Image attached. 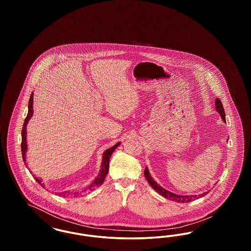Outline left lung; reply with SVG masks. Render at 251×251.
Here are the masks:
<instances>
[{
  "mask_svg": "<svg viewBox=\"0 0 251 251\" xmlns=\"http://www.w3.org/2000/svg\"><path fill=\"white\" fill-rule=\"evenodd\" d=\"M215 108H216V111L220 114L221 119L224 120V121H226V120H225V118H226V116H225V110H224L223 104H222V102H221V100H220L219 99H216V100H215ZM144 174H145V177H146V179L148 180V182L151 184V186L156 192H158V193H159L161 196H163L164 198L169 199V200L174 201H177V202H190V201H193L194 200H196L197 198H199V197L201 198L202 196L206 195V193H203L201 195H200L199 197L193 196V195H192V196H180V195H176V194H174V193L167 191L166 189L162 188L159 184H157V182H156L155 180L152 179L151 176L150 175V172H149V170H148V167L145 168Z\"/></svg>",
  "mask_w": 251,
  "mask_h": 251,
  "instance_id": "left-lung-1",
  "label": "left lung"
}]
</instances>
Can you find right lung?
<instances>
[{
	"label": "right lung",
	"mask_w": 251,
	"mask_h": 251,
	"mask_svg": "<svg viewBox=\"0 0 251 251\" xmlns=\"http://www.w3.org/2000/svg\"><path fill=\"white\" fill-rule=\"evenodd\" d=\"M33 97H34V95L32 93L30 99H29V103H28V114H27V117L25 118V120H24V127H23V131H22V154H23L24 163H25V152L27 151L26 125H27L29 120L31 119V117L33 116V112H34V110H33V100H34V98ZM120 142H118L115 146L111 147L110 149H108V150L104 151V153L102 154V163H101L100 172L99 176L96 178L95 180L86 187V189L84 190V192L93 191V190H95L96 187H99L100 185L102 184V182L104 181V179H105V177L107 175L108 170H109V160H110V157L112 155V153L114 152V151L116 150V148H118L120 146ZM35 179L42 187H44V184L41 183V179L36 178V177H35ZM76 194H77V192L74 193V195H76ZM58 195L65 197L66 193H59Z\"/></svg>",
	"instance_id": "right-lung-1"
}]
</instances>
